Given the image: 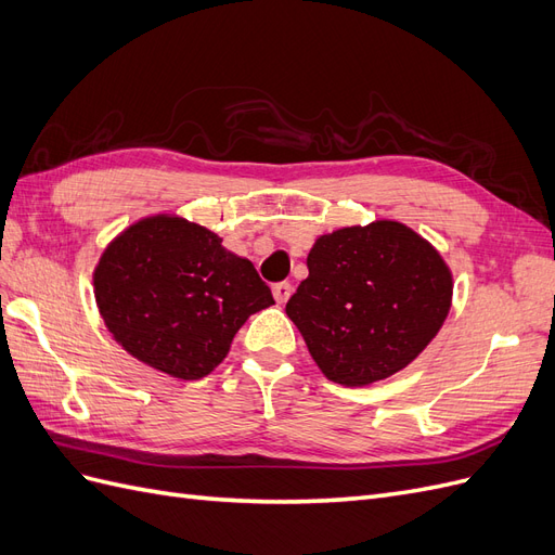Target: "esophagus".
Listing matches in <instances>:
<instances>
[{"label": "esophagus", "mask_w": 555, "mask_h": 555, "mask_svg": "<svg viewBox=\"0 0 555 555\" xmlns=\"http://www.w3.org/2000/svg\"><path fill=\"white\" fill-rule=\"evenodd\" d=\"M292 292H294V287H292L289 282H278L275 287H273V296H275L278 304H287L289 296H292Z\"/></svg>", "instance_id": "34e87169"}]
</instances>
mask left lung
Returning a JSON list of instances; mask_svg holds the SVG:
<instances>
[{
    "label": "left lung",
    "instance_id": "1",
    "mask_svg": "<svg viewBox=\"0 0 555 555\" xmlns=\"http://www.w3.org/2000/svg\"><path fill=\"white\" fill-rule=\"evenodd\" d=\"M308 271L287 314L331 382L365 386L391 377L422 354L449 314L447 263L398 222L317 238Z\"/></svg>",
    "mask_w": 555,
    "mask_h": 555
}]
</instances>
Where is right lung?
I'll return each instance as SVG.
<instances>
[{
    "label": "right lung",
    "instance_id": "1",
    "mask_svg": "<svg viewBox=\"0 0 555 555\" xmlns=\"http://www.w3.org/2000/svg\"><path fill=\"white\" fill-rule=\"evenodd\" d=\"M94 296L113 338L178 379L206 377L247 317L275 304L251 261L212 231L166 215L137 222L106 247Z\"/></svg>",
    "mask_w": 555,
    "mask_h": 555
}]
</instances>
